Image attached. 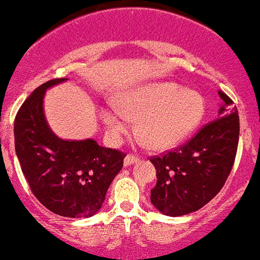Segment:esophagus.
<instances>
[{"label":"esophagus","instance_id":"34e87169","mask_svg":"<svg viewBox=\"0 0 260 260\" xmlns=\"http://www.w3.org/2000/svg\"><path fill=\"white\" fill-rule=\"evenodd\" d=\"M139 161V157L135 156V154H126L125 158H124V165L125 167H129V165H132V164L137 162Z\"/></svg>","mask_w":260,"mask_h":260}]
</instances>
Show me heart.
<instances>
[{
  "mask_svg": "<svg viewBox=\"0 0 260 260\" xmlns=\"http://www.w3.org/2000/svg\"><path fill=\"white\" fill-rule=\"evenodd\" d=\"M119 111L103 112L108 134L119 139L129 119H137V135L154 149L177 145L198 125L205 104L200 93L172 82L149 83L131 89L119 100Z\"/></svg>",
  "mask_w": 260,
  "mask_h": 260,
  "instance_id": "1",
  "label": "heart"
}]
</instances>
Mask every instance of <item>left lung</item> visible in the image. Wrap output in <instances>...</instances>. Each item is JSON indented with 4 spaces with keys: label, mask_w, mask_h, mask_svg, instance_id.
Here are the masks:
<instances>
[{
    "label": "left lung",
    "mask_w": 260,
    "mask_h": 260,
    "mask_svg": "<svg viewBox=\"0 0 260 260\" xmlns=\"http://www.w3.org/2000/svg\"><path fill=\"white\" fill-rule=\"evenodd\" d=\"M218 117L205 124L184 145L152 156L157 182L150 201L162 214L178 217L198 210L217 196L228 180L239 141V115L234 102L218 91Z\"/></svg>",
    "instance_id": "obj_1"
}]
</instances>
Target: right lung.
Wrapping results in <instances>:
<instances>
[{"instance_id":"obj_1","label":"right lung","mask_w":260,"mask_h":260,"mask_svg":"<svg viewBox=\"0 0 260 260\" xmlns=\"http://www.w3.org/2000/svg\"><path fill=\"white\" fill-rule=\"evenodd\" d=\"M64 78L43 83L15 115L14 144L21 169L37 200L62 217H91L102 208L125 153L95 140L67 141L52 134L43 115V95Z\"/></svg>"}]
</instances>
